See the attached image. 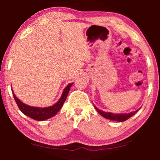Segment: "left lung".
Wrapping results in <instances>:
<instances>
[{"label":"left lung","mask_w":160,"mask_h":160,"mask_svg":"<svg viewBox=\"0 0 160 160\" xmlns=\"http://www.w3.org/2000/svg\"><path fill=\"white\" fill-rule=\"evenodd\" d=\"M95 108L96 110L98 111V112L99 113L102 117L106 118V119L112 120V121H117L119 122L126 121L127 119H128L129 118L132 117L133 115H135V113H136L138 111L140 110L139 108L138 110L132 111V112H130V113H113L111 112H106V111L100 110V109L98 108L95 106Z\"/></svg>","instance_id":"8db88e82"}]
</instances>
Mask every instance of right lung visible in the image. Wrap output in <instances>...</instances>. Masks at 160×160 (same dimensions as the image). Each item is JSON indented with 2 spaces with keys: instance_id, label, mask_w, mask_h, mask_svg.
Instances as JSON below:
<instances>
[{
  "instance_id": "obj_1",
  "label": "right lung",
  "mask_w": 160,
  "mask_h": 160,
  "mask_svg": "<svg viewBox=\"0 0 160 160\" xmlns=\"http://www.w3.org/2000/svg\"><path fill=\"white\" fill-rule=\"evenodd\" d=\"M73 84V83L67 85V87L64 89L62 92V95L58 102L51 106L45 107V108H40V107H33L26 105L19 100L18 98L16 97V95L14 94L13 89H12L13 96L16 101L17 106H18L19 110L22 112L24 114L28 116L31 119L37 121H44L46 119H49L54 116L57 114V113L60 111V109L62 108L63 104L66 100L67 96L68 95L70 91V88Z\"/></svg>"
}]
</instances>
